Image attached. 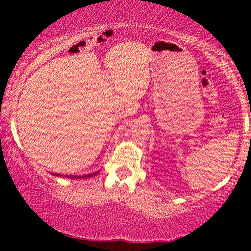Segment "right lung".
Masks as SVG:
<instances>
[{"instance_id": "right-lung-1", "label": "right lung", "mask_w": 251, "mask_h": 251, "mask_svg": "<svg viewBox=\"0 0 251 251\" xmlns=\"http://www.w3.org/2000/svg\"><path fill=\"white\" fill-rule=\"evenodd\" d=\"M98 172H94V174H89V175H85V176H73V175H65L63 177L65 178H72V179H80V178H88V177H93L96 176ZM54 176H57V177H61L60 174H53Z\"/></svg>"}]
</instances>
